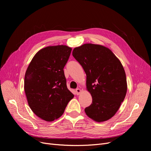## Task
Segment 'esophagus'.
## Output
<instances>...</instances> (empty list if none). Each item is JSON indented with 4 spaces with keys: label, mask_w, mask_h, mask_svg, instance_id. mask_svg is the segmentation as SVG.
Wrapping results in <instances>:
<instances>
[{
    "label": "esophagus",
    "mask_w": 151,
    "mask_h": 151,
    "mask_svg": "<svg viewBox=\"0 0 151 151\" xmlns=\"http://www.w3.org/2000/svg\"><path fill=\"white\" fill-rule=\"evenodd\" d=\"M81 93V90L80 89L78 88L76 89V95H78H78H80Z\"/></svg>",
    "instance_id": "1"
}]
</instances>
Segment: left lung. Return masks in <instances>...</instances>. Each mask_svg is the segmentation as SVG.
<instances>
[{
	"instance_id": "1",
	"label": "left lung",
	"mask_w": 151,
	"mask_h": 151,
	"mask_svg": "<svg viewBox=\"0 0 151 151\" xmlns=\"http://www.w3.org/2000/svg\"><path fill=\"white\" fill-rule=\"evenodd\" d=\"M73 56L86 74V89L92 104L86 115L101 122L113 117L119 109L127 90L126 75L121 61L108 47L86 43L74 48Z\"/></svg>"
}]
</instances>
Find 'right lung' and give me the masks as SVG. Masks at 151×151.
<instances>
[{
	"instance_id": "add662e5",
	"label": "right lung",
	"mask_w": 151,
	"mask_h": 151,
	"mask_svg": "<svg viewBox=\"0 0 151 151\" xmlns=\"http://www.w3.org/2000/svg\"><path fill=\"white\" fill-rule=\"evenodd\" d=\"M71 51L66 45L38 51L27 67L24 91L34 113L47 122L58 119L74 95L68 89L63 71Z\"/></svg>"
}]
</instances>
